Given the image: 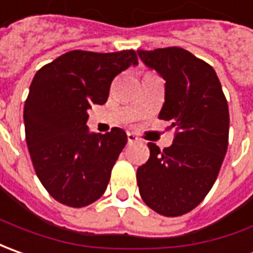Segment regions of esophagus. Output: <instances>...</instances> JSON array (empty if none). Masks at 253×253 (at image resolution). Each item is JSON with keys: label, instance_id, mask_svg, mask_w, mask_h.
Here are the masks:
<instances>
[{"label": "esophagus", "instance_id": "34e87169", "mask_svg": "<svg viewBox=\"0 0 253 253\" xmlns=\"http://www.w3.org/2000/svg\"><path fill=\"white\" fill-rule=\"evenodd\" d=\"M127 141L130 144L137 143V141H138V137L133 134V133H127Z\"/></svg>", "mask_w": 253, "mask_h": 253}]
</instances>
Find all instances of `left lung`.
I'll list each match as a JSON object with an SVG mask.
<instances>
[{"mask_svg":"<svg viewBox=\"0 0 253 253\" xmlns=\"http://www.w3.org/2000/svg\"><path fill=\"white\" fill-rule=\"evenodd\" d=\"M165 80L158 118L169 120L175 138L160 150L148 143L150 158L137 169L144 203L165 217L192 211L213 187L228 147L230 113L214 68L180 47L137 51Z\"/></svg>","mask_w":253,"mask_h":253,"instance_id":"obj_1","label":"left lung"}]
</instances>
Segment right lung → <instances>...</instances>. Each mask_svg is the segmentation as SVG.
Returning <instances> with one entry per match:
<instances>
[{
  "instance_id": "add662e5",
  "label": "right lung",
  "mask_w": 253,
  "mask_h": 253,
  "mask_svg": "<svg viewBox=\"0 0 253 253\" xmlns=\"http://www.w3.org/2000/svg\"><path fill=\"white\" fill-rule=\"evenodd\" d=\"M137 63L134 50H73L35 75L23 109L26 144L38 178L58 203L80 209L105 193L127 135L119 127L89 133L86 110L103 105L113 78Z\"/></svg>"
}]
</instances>
